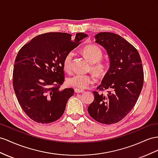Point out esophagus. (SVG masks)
Segmentation results:
<instances>
[{
    "mask_svg": "<svg viewBox=\"0 0 158 158\" xmlns=\"http://www.w3.org/2000/svg\"><path fill=\"white\" fill-rule=\"evenodd\" d=\"M75 92L76 94H80V93H83V90H81V89H75Z\"/></svg>",
    "mask_w": 158,
    "mask_h": 158,
    "instance_id": "34e87169",
    "label": "esophagus"
}]
</instances>
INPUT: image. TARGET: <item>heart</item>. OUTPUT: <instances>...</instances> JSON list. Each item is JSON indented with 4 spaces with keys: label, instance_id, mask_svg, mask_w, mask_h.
<instances>
[{
    "label": "heart",
    "instance_id": "1",
    "mask_svg": "<svg viewBox=\"0 0 158 158\" xmlns=\"http://www.w3.org/2000/svg\"><path fill=\"white\" fill-rule=\"evenodd\" d=\"M82 53L89 62L92 63L91 70L96 75H103L106 71V64L98 63L102 59L103 53L102 50L96 45L91 44L85 47L82 50ZM73 52H69L64 56L63 60V68L64 71L69 72L71 68V60ZM67 84L69 87H74L77 89H83L89 85L95 82V78L93 75L75 74L67 79Z\"/></svg>",
    "mask_w": 158,
    "mask_h": 158
}]
</instances>
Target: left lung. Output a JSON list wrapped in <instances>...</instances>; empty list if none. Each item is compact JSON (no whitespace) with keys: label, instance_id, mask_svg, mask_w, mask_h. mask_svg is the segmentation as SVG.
Wrapping results in <instances>:
<instances>
[{"label":"left lung","instance_id":"8db88e82","mask_svg":"<svg viewBox=\"0 0 158 158\" xmlns=\"http://www.w3.org/2000/svg\"><path fill=\"white\" fill-rule=\"evenodd\" d=\"M110 59V67L97 88L109 89L106 95L93 92L94 101L88 107L91 118L103 124L119 122L135 106L143 84V66L138 51L121 36L109 32L95 35Z\"/></svg>","mask_w":158,"mask_h":158}]
</instances>
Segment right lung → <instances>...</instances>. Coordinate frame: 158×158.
I'll list each match as a JSON object with an SVG mask.
<instances>
[{
  "label": "right lung",
  "instance_id": "add662e5",
  "mask_svg": "<svg viewBox=\"0 0 158 158\" xmlns=\"http://www.w3.org/2000/svg\"><path fill=\"white\" fill-rule=\"evenodd\" d=\"M65 33L37 36L24 45L15 59L13 87L25 114L36 122L49 123L59 119L74 89L60 90L64 81L63 60L87 34L75 39Z\"/></svg>",
  "mask_w": 158,
  "mask_h": 158
}]
</instances>
